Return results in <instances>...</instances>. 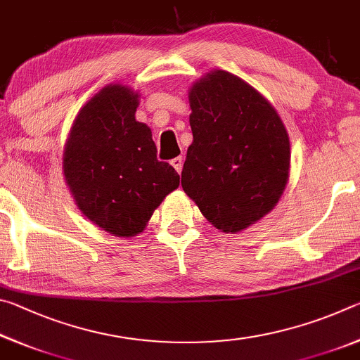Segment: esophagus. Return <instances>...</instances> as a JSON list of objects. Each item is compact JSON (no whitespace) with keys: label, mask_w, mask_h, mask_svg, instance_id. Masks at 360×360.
Masks as SVG:
<instances>
[{"label":"esophagus","mask_w":360,"mask_h":360,"mask_svg":"<svg viewBox=\"0 0 360 360\" xmlns=\"http://www.w3.org/2000/svg\"><path fill=\"white\" fill-rule=\"evenodd\" d=\"M169 163H172L176 172L181 173V169H182V157H176V158H173V160L169 162Z\"/></svg>","instance_id":"esophagus-1"}]
</instances>
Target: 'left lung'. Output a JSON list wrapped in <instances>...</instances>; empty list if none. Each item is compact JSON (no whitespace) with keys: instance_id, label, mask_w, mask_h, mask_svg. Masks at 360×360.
<instances>
[{"instance_id":"left-lung-1","label":"left lung","mask_w":360,"mask_h":360,"mask_svg":"<svg viewBox=\"0 0 360 360\" xmlns=\"http://www.w3.org/2000/svg\"><path fill=\"white\" fill-rule=\"evenodd\" d=\"M193 141L181 184L202 214L236 233L268 214L281 198L290 144L276 109L248 82L214 70L188 90Z\"/></svg>"}]
</instances>
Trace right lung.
<instances>
[{"label":"right lung","mask_w":360,"mask_h":360,"mask_svg":"<svg viewBox=\"0 0 360 360\" xmlns=\"http://www.w3.org/2000/svg\"><path fill=\"white\" fill-rule=\"evenodd\" d=\"M139 95L109 84L85 103L63 152V174L82 214L114 236H136L179 186V174L157 160L152 131L135 119Z\"/></svg>","instance_id":"add662e5"}]
</instances>
